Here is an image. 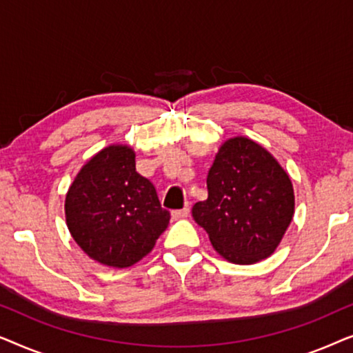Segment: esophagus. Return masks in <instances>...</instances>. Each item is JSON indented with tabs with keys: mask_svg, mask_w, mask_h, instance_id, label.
<instances>
[{
	"mask_svg": "<svg viewBox=\"0 0 353 353\" xmlns=\"http://www.w3.org/2000/svg\"><path fill=\"white\" fill-rule=\"evenodd\" d=\"M188 215H190V209H188V207H183V209H180V210H173V212H172V216H173V220L186 219Z\"/></svg>",
	"mask_w": 353,
	"mask_h": 353,
	"instance_id": "34e87169",
	"label": "esophagus"
}]
</instances>
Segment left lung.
Masks as SVG:
<instances>
[{
	"instance_id": "8db88e82",
	"label": "left lung",
	"mask_w": 353,
	"mask_h": 353,
	"mask_svg": "<svg viewBox=\"0 0 353 353\" xmlns=\"http://www.w3.org/2000/svg\"><path fill=\"white\" fill-rule=\"evenodd\" d=\"M207 190L192 216L216 252L238 265L270 257L294 216L291 178L276 159L252 139L231 138L216 152Z\"/></svg>"
}]
</instances>
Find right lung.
<instances>
[{"mask_svg":"<svg viewBox=\"0 0 353 353\" xmlns=\"http://www.w3.org/2000/svg\"><path fill=\"white\" fill-rule=\"evenodd\" d=\"M170 220L156 188L137 172L130 146L104 148L81 167L65 196L72 238L96 262L127 268L151 252Z\"/></svg>","mask_w":353,"mask_h":353,"instance_id":"1","label":"right lung"}]
</instances>
